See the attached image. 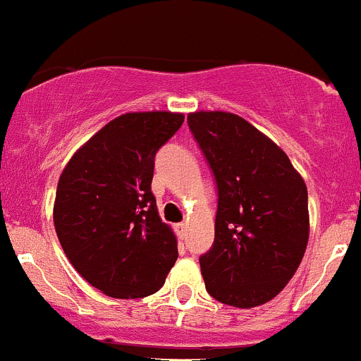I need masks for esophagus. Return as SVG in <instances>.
<instances>
[{"label":"esophagus","mask_w":361,"mask_h":361,"mask_svg":"<svg viewBox=\"0 0 361 361\" xmlns=\"http://www.w3.org/2000/svg\"><path fill=\"white\" fill-rule=\"evenodd\" d=\"M187 230H188L187 223H178V225H174V231H176V233L180 235V237H183V235L187 233Z\"/></svg>","instance_id":"34e87169"}]
</instances>
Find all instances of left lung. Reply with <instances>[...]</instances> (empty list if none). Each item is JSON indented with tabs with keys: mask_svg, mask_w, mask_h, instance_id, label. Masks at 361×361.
Returning <instances> with one entry per match:
<instances>
[{
	"mask_svg": "<svg viewBox=\"0 0 361 361\" xmlns=\"http://www.w3.org/2000/svg\"><path fill=\"white\" fill-rule=\"evenodd\" d=\"M216 185L214 244L200 257L216 301L249 310L271 301L301 264L310 238L308 188L287 154L244 117L188 114Z\"/></svg>",
	"mask_w": 361,
	"mask_h": 361,
	"instance_id": "8db88e82",
	"label": "left lung"
}]
</instances>
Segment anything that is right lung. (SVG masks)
Returning <instances> with one entry per match:
<instances>
[{
	"label": "right lung",
	"instance_id": "add662e5",
	"mask_svg": "<svg viewBox=\"0 0 361 361\" xmlns=\"http://www.w3.org/2000/svg\"><path fill=\"white\" fill-rule=\"evenodd\" d=\"M181 112H126L79 147L60 174L56 237L75 271L117 299L155 294L178 257L152 193L155 152L183 124Z\"/></svg>",
	"mask_w": 361,
	"mask_h": 361
}]
</instances>
